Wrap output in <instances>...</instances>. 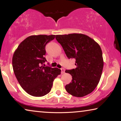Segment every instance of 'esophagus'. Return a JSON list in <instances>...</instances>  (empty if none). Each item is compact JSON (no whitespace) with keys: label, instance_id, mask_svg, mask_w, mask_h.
I'll return each mask as SVG.
<instances>
[{"label":"esophagus","instance_id":"esophagus-1","mask_svg":"<svg viewBox=\"0 0 121 121\" xmlns=\"http://www.w3.org/2000/svg\"><path fill=\"white\" fill-rule=\"evenodd\" d=\"M64 72H65V69L64 68L61 69V74H64Z\"/></svg>","mask_w":121,"mask_h":121}]
</instances>
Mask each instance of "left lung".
Here are the masks:
<instances>
[{"instance_id": "left-lung-1", "label": "left lung", "mask_w": 121, "mask_h": 121, "mask_svg": "<svg viewBox=\"0 0 121 121\" xmlns=\"http://www.w3.org/2000/svg\"><path fill=\"white\" fill-rule=\"evenodd\" d=\"M56 39L62 46L68 58H75V69L66 70L72 77L65 85L67 91L74 96L90 94L98 85L104 67L100 46L93 39L82 34L58 35Z\"/></svg>"}]
</instances>
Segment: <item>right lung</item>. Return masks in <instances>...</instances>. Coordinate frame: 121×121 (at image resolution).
Wrapping results in <instances>:
<instances>
[{"label":"right lung","mask_w":121,"mask_h":121,"mask_svg":"<svg viewBox=\"0 0 121 121\" xmlns=\"http://www.w3.org/2000/svg\"><path fill=\"white\" fill-rule=\"evenodd\" d=\"M56 35H32L22 41L12 59L13 70L22 88L33 96L40 97L50 92L53 82L60 74L57 68L44 67L45 46Z\"/></svg>","instance_id":"obj_1"}]
</instances>
